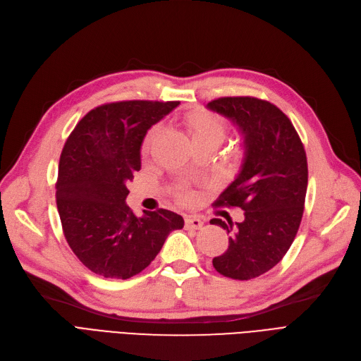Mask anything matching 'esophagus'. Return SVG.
Listing matches in <instances>:
<instances>
[{
	"instance_id": "obj_1",
	"label": "esophagus",
	"mask_w": 361,
	"mask_h": 361,
	"mask_svg": "<svg viewBox=\"0 0 361 361\" xmlns=\"http://www.w3.org/2000/svg\"><path fill=\"white\" fill-rule=\"evenodd\" d=\"M184 226H185V228H192V230H199V228H202V226H203V221L200 218H197V216H185L184 218Z\"/></svg>"
}]
</instances>
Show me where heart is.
Segmentation results:
<instances>
[{
    "instance_id": "1",
    "label": "heart",
    "mask_w": 361,
    "mask_h": 361,
    "mask_svg": "<svg viewBox=\"0 0 361 361\" xmlns=\"http://www.w3.org/2000/svg\"><path fill=\"white\" fill-rule=\"evenodd\" d=\"M183 123L187 130V133L190 134L192 142H202V140H211V142H215L219 145L223 142V138L226 135V125L221 118H218L216 115L203 112V111H192L187 112L183 116ZM156 135V128H152L147 131V134L143 138V145H142V153L147 154L153 138ZM178 197L181 200H189L192 197L190 192L187 190H180Z\"/></svg>"
}]
</instances>
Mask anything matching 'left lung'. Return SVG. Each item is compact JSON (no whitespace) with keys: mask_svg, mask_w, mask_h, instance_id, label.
Here are the masks:
<instances>
[{"mask_svg":"<svg viewBox=\"0 0 361 361\" xmlns=\"http://www.w3.org/2000/svg\"><path fill=\"white\" fill-rule=\"evenodd\" d=\"M211 111L238 125L245 138L242 169L215 200V207L245 211L242 223L212 218L230 234L228 247L212 259L214 269L234 280L271 270L289 250L300 228L308 184L304 145L277 106L257 97H219Z\"/></svg>","mask_w":361,"mask_h":361,"instance_id":"1","label":"left lung"}]
</instances>
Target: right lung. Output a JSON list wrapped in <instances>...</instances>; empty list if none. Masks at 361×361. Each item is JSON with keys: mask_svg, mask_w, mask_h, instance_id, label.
Returning a JSON list of instances; mask_svg holds the SVG:
<instances>
[{"mask_svg": "<svg viewBox=\"0 0 361 361\" xmlns=\"http://www.w3.org/2000/svg\"><path fill=\"white\" fill-rule=\"evenodd\" d=\"M180 102L127 100L90 111L60 154L56 203L68 245L88 270L106 279L142 273L168 234L184 226L181 215L145 211L125 203L128 183L142 168L140 149L153 123Z\"/></svg>", "mask_w": 361, "mask_h": 361, "instance_id": "right-lung-1", "label": "right lung"}]
</instances>
